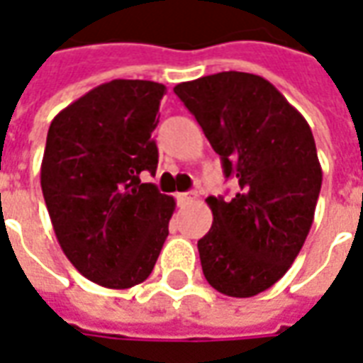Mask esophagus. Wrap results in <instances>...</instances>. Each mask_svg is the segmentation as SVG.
<instances>
[{"label":"esophagus","mask_w":363,"mask_h":363,"mask_svg":"<svg viewBox=\"0 0 363 363\" xmlns=\"http://www.w3.org/2000/svg\"><path fill=\"white\" fill-rule=\"evenodd\" d=\"M197 199V191H186V194H177V203L182 207H186L189 203H194Z\"/></svg>","instance_id":"esophagus-1"}]
</instances>
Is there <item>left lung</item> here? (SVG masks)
<instances>
[{"label": "left lung", "mask_w": 363, "mask_h": 363, "mask_svg": "<svg viewBox=\"0 0 363 363\" xmlns=\"http://www.w3.org/2000/svg\"><path fill=\"white\" fill-rule=\"evenodd\" d=\"M174 91L238 184L233 199L207 197L213 225L197 242L205 279L228 297H254L291 268L315 218L323 169L309 123L256 74L220 72Z\"/></svg>", "instance_id": "obj_1"}]
</instances>
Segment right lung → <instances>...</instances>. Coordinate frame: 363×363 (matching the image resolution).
Segmentation results:
<instances>
[{
    "label": "right lung",
    "mask_w": 363,
    "mask_h": 363,
    "mask_svg": "<svg viewBox=\"0 0 363 363\" xmlns=\"http://www.w3.org/2000/svg\"><path fill=\"white\" fill-rule=\"evenodd\" d=\"M164 94L156 82L113 79L48 128L40 187L54 235L82 276L109 289L150 276L176 209L174 197L140 182L158 166L152 130Z\"/></svg>",
    "instance_id": "right-lung-1"
}]
</instances>
